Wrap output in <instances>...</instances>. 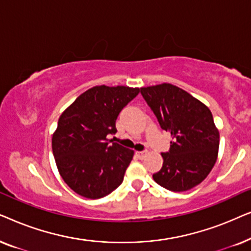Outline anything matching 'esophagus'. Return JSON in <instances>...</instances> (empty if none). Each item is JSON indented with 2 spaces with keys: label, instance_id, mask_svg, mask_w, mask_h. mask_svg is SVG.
<instances>
[{
  "label": "esophagus",
  "instance_id": "34e87169",
  "mask_svg": "<svg viewBox=\"0 0 251 251\" xmlns=\"http://www.w3.org/2000/svg\"><path fill=\"white\" fill-rule=\"evenodd\" d=\"M136 154H137V156L139 157V159H144V157L146 156L147 152H146V151H139V152H136Z\"/></svg>",
  "mask_w": 251,
  "mask_h": 251
}]
</instances>
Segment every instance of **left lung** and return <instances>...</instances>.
Listing matches in <instances>:
<instances>
[{"label":"left lung","instance_id":"1","mask_svg":"<svg viewBox=\"0 0 251 251\" xmlns=\"http://www.w3.org/2000/svg\"><path fill=\"white\" fill-rule=\"evenodd\" d=\"M140 94L173 138L169 152L161 153L163 166L153 179L173 192L191 190L204 180L217 160L219 131L210 109L170 83L140 88Z\"/></svg>","mask_w":251,"mask_h":251}]
</instances>
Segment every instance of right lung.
<instances>
[{
	"instance_id": "obj_1",
	"label": "right lung",
	"mask_w": 251,
	"mask_h": 251,
	"mask_svg": "<svg viewBox=\"0 0 251 251\" xmlns=\"http://www.w3.org/2000/svg\"><path fill=\"white\" fill-rule=\"evenodd\" d=\"M139 88L97 85L78 96L63 112L52 136V152L61 178L81 197L100 199L123 181L133 151L108 135Z\"/></svg>"
}]
</instances>
